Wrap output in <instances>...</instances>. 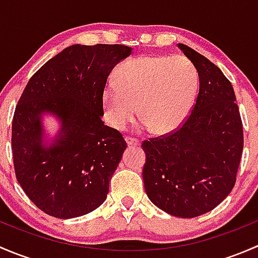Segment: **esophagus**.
Listing matches in <instances>:
<instances>
[{"mask_svg": "<svg viewBox=\"0 0 258 258\" xmlns=\"http://www.w3.org/2000/svg\"><path fill=\"white\" fill-rule=\"evenodd\" d=\"M126 142L128 146H140L141 142L139 141L137 139H132V137H126Z\"/></svg>", "mask_w": 258, "mask_h": 258, "instance_id": "obj_1", "label": "esophagus"}]
</instances>
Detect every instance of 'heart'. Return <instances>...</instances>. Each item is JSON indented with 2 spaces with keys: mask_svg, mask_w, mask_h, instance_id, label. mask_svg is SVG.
<instances>
[{
  "mask_svg": "<svg viewBox=\"0 0 258 258\" xmlns=\"http://www.w3.org/2000/svg\"><path fill=\"white\" fill-rule=\"evenodd\" d=\"M199 74L191 61L181 56H145L119 66L117 83L103 93L110 124L123 130L137 113L142 126L155 134H170L178 128L194 106Z\"/></svg>",
  "mask_w": 258,
  "mask_h": 258,
  "instance_id": "obj_1",
  "label": "heart"
}]
</instances>
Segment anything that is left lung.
I'll return each mask as SVG.
<instances>
[{
    "mask_svg": "<svg viewBox=\"0 0 258 258\" xmlns=\"http://www.w3.org/2000/svg\"><path fill=\"white\" fill-rule=\"evenodd\" d=\"M200 80L196 103L177 131L142 144L145 189L168 215L194 218L217 207L232 191L243 148L235 91L220 69L183 43Z\"/></svg>",
    "mask_w": 258,
    "mask_h": 258,
    "instance_id": "8db88e82",
    "label": "left lung"
}]
</instances>
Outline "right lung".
<instances>
[{"instance_id":"obj_1","label":"right lung","mask_w":258,"mask_h":258,"mask_svg":"<svg viewBox=\"0 0 258 258\" xmlns=\"http://www.w3.org/2000/svg\"><path fill=\"white\" fill-rule=\"evenodd\" d=\"M131 52L123 45H72L26 85L12 121L15 172L28 199L47 215L80 217L105 202L127 145L101 119L103 91L113 67ZM45 115L60 123L52 139Z\"/></svg>"}]
</instances>
